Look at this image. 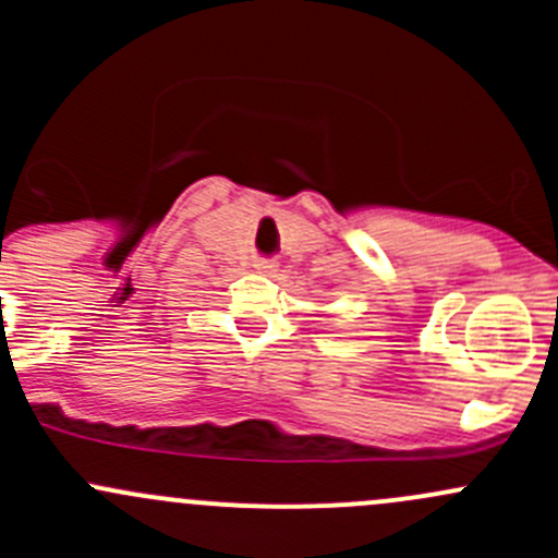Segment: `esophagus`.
<instances>
[{"label":"esophagus","mask_w":558,"mask_h":558,"mask_svg":"<svg viewBox=\"0 0 558 558\" xmlns=\"http://www.w3.org/2000/svg\"><path fill=\"white\" fill-rule=\"evenodd\" d=\"M253 267H256L258 272H264V275L278 272V264H272V262H256V264H253Z\"/></svg>","instance_id":"obj_1"}]
</instances>
